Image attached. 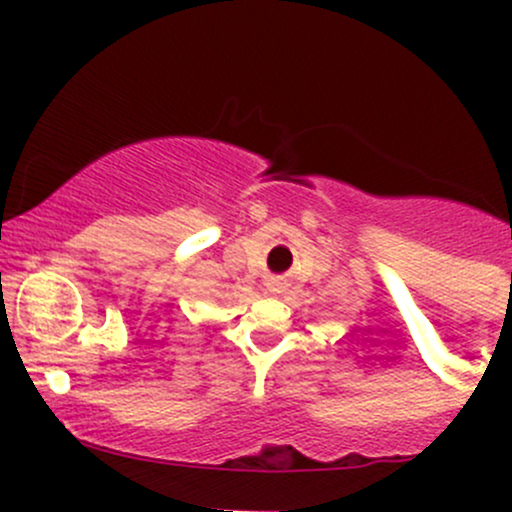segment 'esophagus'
Wrapping results in <instances>:
<instances>
[{"instance_id":"obj_1","label":"esophagus","mask_w":512,"mask_h":512,"mask_svg":"<svg viewBox=\"0 0 512 512\" xmlns=\"http://www.w3.org/2000/svg\"><path fill=\"white\" fill-rule=\"evenodd\" d=\"M267 286H269V291L274 293V296H281V293L289 289V281H286V279H272Z\"/></svg>"}]
</instances>
